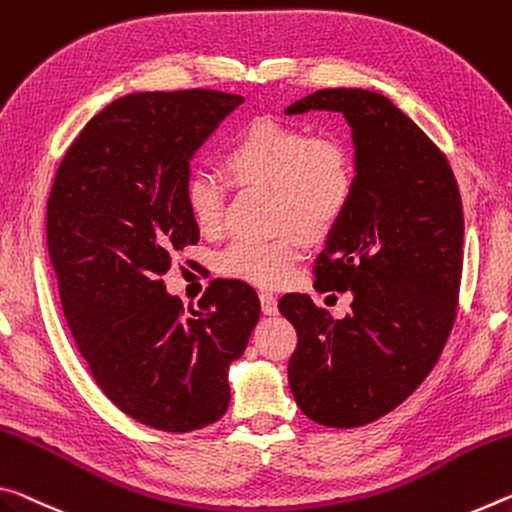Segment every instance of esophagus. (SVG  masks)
<instances>
[{"instance_id":"esophagus-1","label":"esophagus","mask_w":512,"mask_h":512,"mask_svg":"<svg viewBox=\"0 0 512 512\" xmlns=\"http://www.w3.org/2000/svg\"><path fill=\"white\" fill-rule=\"evenodd\" d=\"M259 303H262V312L266 316L278 314V298H275L271 291H262V294H259Z\"/></svg>"}]
</instances>
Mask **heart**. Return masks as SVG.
<instances>
[{
  "label": "heart",
  "mask_w": 512,
  "mask_h": 512,
  "mask_svg": "<svg viewBox=\"0 0 512 512\" xmlns=\"http://www.w3.org/2000/svg\"><path fill=\"white\" fill-rule=\"evenodd\" d=\"M227 177L239 189H269V216L278 234L237 239L221 250L218 273L257 287L289 280L300 257V235L326 239L342 221L355 189L353 157L344 143L310 139L300 127L257 118L223 152ZM186 209L205 237L223 230L227 180L214 170H193L184 186Z\"/></svg>",
  "instance_id": "obj_1"
}]
</instances>
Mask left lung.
Returning a JSON list of instances; mask_svg holds the SVG:
<instances>
[{
  "mask_svg": "<svg viewBox=\"0 0 512 512\" xmlns=\"http://www.w3.org/2000/svg\"><path fill=\"white\" fill-rule=\"evenodd\" d=\"M339 111L353 132L355 189L316 257L314 287L351 291L344 319L307 294L280 298L298 332L289 387L316 424L355 428L401 405L440 360L456 321L462 202L440 148L385 95L323 88L285 109Z\"/></svg>",
  "mask_w": 512,
  "mask_h": 512,
  "instance_id": "1",
  "label": "left lung"
}]
</instances>
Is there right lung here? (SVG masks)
<instances>
[{
	"instance_id": "right-lung-1",
	"label": "right lung",
	"mask_w": 512,
	"mask_h": 512,
	"mask_svg": "<svg viewBox=\"0 0 512 512\" xmlns=\"http://www.w3.org/2000/svg\"><path fill=\"white\" fill-rule=\"evenodd\" d=\"M241 102L209 88L120 97L81 129L47 200L72 337L109 401L157 431L225 415L227 369L259 321L246 282L212 280L186 312L161 280L175 250L200 239L184 200L193 154Z\"/></svg>"
}]
</instances>
